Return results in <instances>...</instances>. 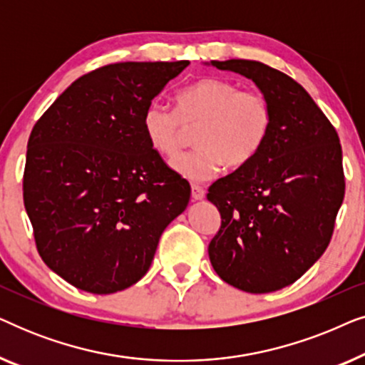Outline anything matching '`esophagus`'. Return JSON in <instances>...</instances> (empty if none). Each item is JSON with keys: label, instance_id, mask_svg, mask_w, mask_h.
<instances>
[{"label": "esophagus", "instance_id": "esophagus-1", "mask_svg": "<svg viewBox=\"0 0 365 365\" xmlns=\"http://www.w3.org/2000/svg\"><path fill=\"white\" fill-rule=\"evenodd\" d=\"M204 189L201 186H197V184H192L191 186V197L194 199V201H201V199L204 197Z\"/></svg>", "mask_w": 365, "mask_h": 365}]
</instances>
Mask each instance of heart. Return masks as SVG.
I'll list each match as a JSON object with an SVG mask.
<instances>
[{
    "mask_svg": "<svg viewBox=\"0 0 365 365\" xmlns=\"http://www.w3.org/2000/svg\"><path fill=\"white\" fill-rule=\"evenodd\" d=\"M178 109L153 101L143 113V129L158 154L174 158L181 151L187 129H196V149L176 158L173 168L194 182L207 181L229 164L241 168L256 156L271 133L272 104L259 89L204 78L184 88Z\"/></svg>",
    "mask_w": 365,
    "mask_h": 365,
    "instance_id": "b5f03b06",
    "label": "heart"
}]
</instances>
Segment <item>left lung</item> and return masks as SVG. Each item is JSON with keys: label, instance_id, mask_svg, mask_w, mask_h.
I'll use <instances>...</instances> for the list:
<instances>
[{"label": "left lung", "instance_id": "obj_1", "mask_svg": "<svg viewBox=\"0 0 365 365\" xmlns=\"http://www.w3.org/2000/svg\"><path fill=\"white\" fill-rule=\"evenodd\" d=\"M242 74L272 104L271 133L251 161L209 187L221 227L209 259L224 282L264 294L296 282L322 256L344 201L342 148L301 84L249 59L211 61Z\"/></svg>", "mask_w": 365, "mask_h": 365}]
</instances>
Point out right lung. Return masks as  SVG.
I'll use <instances>...</instances> for the list:
<instances>
[{
  "label": "right lung",
  "mask_w": 365,
  "mask_h": 365,
  "mask_svg": "<svg viewBox=\"0 0 365 365\" xmlns=\"http://www.w3.org/2000/svg\"><path fill=\"white\" fill-rule=\"evenodd\" d=\"M189 61L116 63L78 78L34 124L23 199L44 264L113 294L151 266L191 186L148 143L143 113Z\"/></svg>",
  "instance_id": "obj_1"
}]
</instances>
